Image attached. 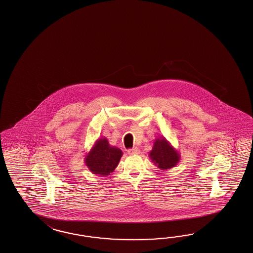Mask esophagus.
<instances>
[{
    "label": "esophagus",
    "instance_id": "esophagus-1",
    "mask_svg": "<svg viewBox=\"0 0 253 253\" xmlns=\"http://www.w3.org/2000/svg\"><path fill=\"white\" fill-rule=\"evenodd\" d=\"M127 152H128L129 154H138V153H139V150L137 149V148H133V149H130V150H128Z\"/></svg>",
    "mask_w": 253,
    "mask_h": 253
}]
</instances>
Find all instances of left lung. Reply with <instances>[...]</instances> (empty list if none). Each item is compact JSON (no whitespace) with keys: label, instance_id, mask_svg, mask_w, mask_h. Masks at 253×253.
I'll list each match as a JSON object with an SVG mask.
<instances>
[{"label":"left lung","instance_id":"obj_1","mask_svg":"<svg viewBox=\"0 0 253 253\" xmlns=\"http://www.w3.org/2000/svg\"><path fill=\"white\" fill-rule=\"evenodd\" d=\"M149 156L161 170L173 168L179 163L181 158L180 153L165 137L155 138Z\"/></svg>","mask_w":253,"mask_h":253}]
</instances>
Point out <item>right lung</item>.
I'll list each match as a JSON object with an SVG mask.
<instances>
[{
	"label": "right lung",
	"instance_id": "right-lung-1",
	"mask_svg": "<svg viewBox=\"0 0 253 253\" xmlns=\"http://www.w3.org/2000/svg\"><path fill=\"white\" fill-rule=\"evenodd\" d=\"M122 155V151L109 144L106 137H99L84 160L91 173L98 175H109L118 166Z\"/></svg>",
	"mask_w": 253,
	"mask_h": 253
}]
</instances>
